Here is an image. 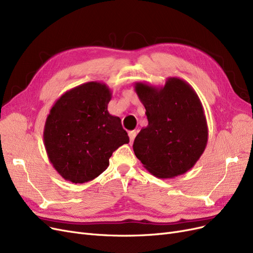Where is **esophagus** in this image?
<instances>
[{
	"label": "esophagus",
	"mask_w": 253,
	"mask_h": 253,
	"mask_svg": "<svg viewBox=\"0 0 253 253\" xmlns=\"http://www.w3.org/2000/svg\"><path fill=\"white\" fill-rule=\"evenodd\" d=\"M135 134H136V132H135V131H129V132H128V135H129V140H130V143H132V142H133V140H134V137H135Z\"/></svg>",
	"instance_id": "esophagus-1"
}]
</instances>
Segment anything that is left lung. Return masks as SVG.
<instances>
[{
	"mask_svg": "<svg viewBox=\"0 0 253 253\" xmlns=\"http://www.w3.org/2000/svg\"><path fill=\"white\" fill-rule=\"evenodd\" d=\"M148 125L133 142L135 157L151 174L172 178L199 161L208 142V126L199 95L186 81L171 77L164 86L136 82Z\"/></svg>",
	"mask_w": 253,
	"mask_h": 253,
	"instance_id": "1",
	"label": "left lung"
}]
</instances>
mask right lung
Here are the masks:
<instances>
[{
	"label": "right lung",
	"instance_id": "1",
	"mask_svg": "<svg viewBox=\"0 0 253 253\" xmlns=\"http://www.w3.org/2000/svg\"><path fill=\"white\" fill-rule=\"evenodd\" d=\"M112 92L101 82H88L62 94L44 126L48 159L66 181L83 184L109 166L112 152L128 144L119 117L108 112Z\"/></svg>",
	"mask_w": 253,
	"mask_h": 253
}]
</instances>
